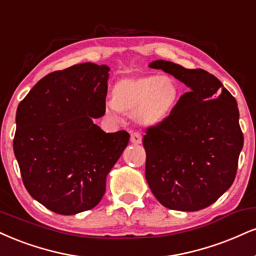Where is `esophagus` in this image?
<instances>
[{"mask_svg":"<svg viewBox=\"0 0 256 256\" xmlns=\"http://www.w3.org/2000/svg\"><path fill=\"white\" fill-rule=\"evenodd\" d=\"M130 140H131V143H134V144H140L142 143L140 134H138V132H132Z\"/></svg>","mask_w":256,"mask_h":256,"instance_id":"34e87169","label":"esophagus"}]
</instances>
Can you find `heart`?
Instances as JSON below:
<instances>
[{"label":"heart","instance_id":"heart-1","mask_svg":"<svg viewBox=\"0 0 256 256\" xmlns=\"http://www.w3.org/2000/svg\"><path fill=\"white\" fill-rule=\"evenodd\" d=\"M180 88L169 75L144 76L120 80L112 92L113 106L107 113L116 114V110L132 116L140 125L154 126L162 122L176 106Z\"/></svg>","mask_w":256,"mask_h":256}]
</instances>
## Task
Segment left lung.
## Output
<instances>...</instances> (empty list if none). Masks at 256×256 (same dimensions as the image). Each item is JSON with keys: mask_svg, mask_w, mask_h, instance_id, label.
<instances>
[{"mask_svg": "<svg viewBox=\"0 0 256 256\" xmlns=\"http://www.w3.org/2000/svg\"><path fill=\"white\" fill-rule=\"evenodd\" d=\"M149 66L173 75L190 92L143 137L146 182L166 208L202 210L235 180L243 148L237 102L220 80L205 70L162 60Z\"/></svg>", "mask_w": 256, "mask_h": 256, "instance_id": "1", "label": "left lung"}]
</instances>
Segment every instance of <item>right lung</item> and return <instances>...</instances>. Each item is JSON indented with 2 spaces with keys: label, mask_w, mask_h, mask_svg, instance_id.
Returning <instances> with one entry per match:
<instances>
[{
  "label": "right lung",
  "mask_w": 256,
  "mask_h": 256,
  "mask_svg": "<svg viewBox=\"0 0 256 256\" xmlns=\"http://www.w3.org/2000/svg\"><path fill=\"white\" fill-rule=\"evenodd\" d=\"M110 68L76 64L42 78L19 104L13 148L27 192L58 214L90 210L128 146L126 131L106 134Z\"/></svg>",
  "instance_id": "obj_1"
}]
</instances>
